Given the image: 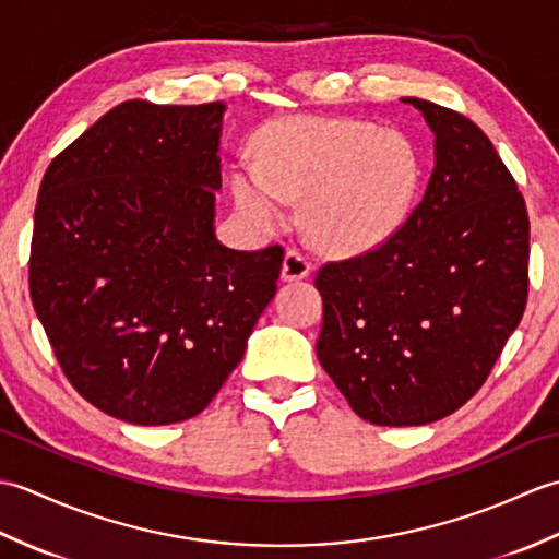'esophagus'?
<instances>
[{
	"instance_id": "1",
	"label": "esophagus",
	"mask_w": 559,
	"mask_h": 559,
	"mask_svg": "<svg viewBox=\"0 0 559 559\" xmlns=\"http://www.w3.org/2000/svg\"><path fill=\"white\" fill-rule=\"evenodd\" d=\"M312 261L307 259L300 249H288L283 259V281H302L310 276Z\"/></svg>"
}]
</instances>
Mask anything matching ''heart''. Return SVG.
I'll list each match as a JSON object with an SVG mask.
<instances>
[{
    "mask_svg": "<svg viewBox=\"0 0 559 559\" xmlns=\"http://www.w3.org/2000/svg\"><path fill=\"white\" fill-rule=\"evenodd\" d=\"M420 180V153L406 134L348 117L293 115L261 129L259 156L237 160L233 192L266 230L288 221V199L305 197L312 240L358 254L401 228Z\"/></svg>",
    "mask_w": 559,
    "mask_h": 559,
    "instance_id": "heart-1",
    "label": "heart"
}]
</instances>
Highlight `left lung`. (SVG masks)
Masks as SVG:
<instances>
[{
	"mask_svg": "<svg viewBox=\"0 0 559 559\" xmlns=\"http://www.w3.org/2000/svg\"><path fill=\"white\" fill-rule=\"evenodd\" d=\"M435 134V168L408 221L370 252L329 261L317 358L372 425H427L485 384L528 298V213L483 129L403 98Z\"/></svg>",
	"mask_w": 559,
	"mask_h": 559,
	"instance_id": "1",
	"label": "left lung"
}]
</instances>
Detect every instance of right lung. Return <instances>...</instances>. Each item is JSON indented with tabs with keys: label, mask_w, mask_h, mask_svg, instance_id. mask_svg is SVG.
<instances>
[{
	"label": "right lung",
	"mask_w": 559,
	"mask_h": 559,
	"mask_svg": "<svg viewBox=\"0 0 559 559\" xmlns=\"http://www.w3.org/2000/svg\"><path fill=\"white\" fill-rule=\"evenodd\" d=\"M223 110L127 100L40 182L35 314L71 386L117 420L204 411L276 295L283 247L237 252L213 230Z\"/></svg>",
	"instance_id": "obj_1"
}]
</instances>
